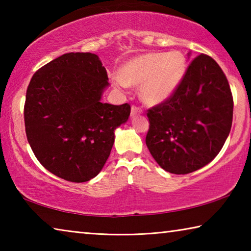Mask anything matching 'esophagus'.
Wrapping results in <instances>:
<instances>
[{
  "instance_id": "esophagus-1",
  "label": "esophagus",
  "mask_w": 251,
  "mask_h": 251,
  "mask_svg": "<svg viewBox=\"0 0 251 251\" xmlns=\"http://www.w3.org/2000/svg\"><path fill=\"white\" fill-rule=\"evenodd\" d=\"M142 113H143V109L139 107V106H136V105L131 106V116L139 115V114H142Z\"/></svg>"
}]
</instances>
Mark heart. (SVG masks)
Masks as SVG:
<instances>
[{
    "label": "heart",
    "instance_id": "heart-1",
    "mask_svg": "<svg viewBox=\"0 0 251 251\" xmlns=\"http://www.w3.org/2000/svg\"><path fill=\"white\" fill-rule=\"evenodd\" d=\"M187 72V59L179 50L154 52L129 59L121 74L114 75L117 86L139 85V94L147 104H159L169 99Z\"/></svg>",
    "mask_w": 251,
    "mask_h": 251
}]
</instances>
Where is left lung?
<instances>
[{
  "label": "left lung",
  "mask_w": 251,
  "mask_h": 251,
  "mask_svg": "<svg viewBox=\"0 0 251 251\" xmlns=\"http://www.w3.org/2000/svg\"><path fill=\"white\" fill-rule=\"evenodd\" d=\"M233 100L214 58L199 54L175 93L147 110L146 145L166 172L193 173L218 155L230 133Z\"/></svg>",
  "instance_id": "left-lung-1"
}]
</instances>
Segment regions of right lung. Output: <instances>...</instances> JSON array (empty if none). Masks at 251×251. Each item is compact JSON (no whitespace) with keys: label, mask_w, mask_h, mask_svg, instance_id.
I'll return each instance as SVG.
<instances>
[{"label":"right lung","mask_w":251,"mask_h":251,"mask_svg":"<svg viewBox=\"0 0 251 251\" xmlns=\"http://www.w3.org/2000/svg\"><path fill=\"white\" fill-rule=\"evenodd\" d=\"M107 79L92 53H66L32 76L25 133L37 160L62 179L84 182L99 175L112 151L114 130L128 120V103L100 101Z\"/></svg>","instance_id":"obj_1"}]
</instances>
